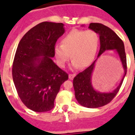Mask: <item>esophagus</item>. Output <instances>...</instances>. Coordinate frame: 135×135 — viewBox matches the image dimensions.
Masks as SVG:
<instances>
[{
    "label": "esophagus",
    "mask_w": 135,
    "mask_h": 135,
    "mask_svg": "<svg viewBox=\"0 0 135 135\" xmlns=\"http://www.w3.org/2000/svg\"><path fill=\"white\" fill-rule=\"evenodd\" d=\"M75 76H76V74H69V78L70 80H73Z\"/></svg>",
    "instance_id": "obj_1"
}]
</instances>
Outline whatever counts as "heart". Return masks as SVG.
<instances>
[{
  "instance_id": "b5f03b06",
  "label": "heart",
  "mask_w": 135,
  "mask_h": 135,
  "mask_svg": "<svg viewBox=\"0 0 135 135\" xmlns=\"http://www.w3.org/2000/svg\"><path fill=\"white\" fill-rule=\"evenodd\" d=\"M99 44V38L94 31H71L62 38L61 45L54 48L57 64L61 67L64 66L71 55L72 67H86L94 60Z\"/></svg>"
}]
</instances>
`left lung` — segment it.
I'll return each mask as SVG.
<instances>
[{
  "label": "left lung",
  "instance_id": "8db88e82",
  "mask_svg": "<svg viewBox=\"0 0 135 135\" xmlns=\"http://www.w3.org/2000/svg\"><path fill=\"white\" fill-rule=\"evenodd\" d=\"M89 28L99 35L100 48L94 62L74 78L75 97L81 106L94 109L109 104L119 91L127 73V61L124 43L113 30L99 23H91ZM107 50H114L117 53L124 68V75L119 86L111 93H102L94 90L91 84V75L95 63L102 53Z\"/></svg>",
  "mask_w": 135,
  "mask_h": 135
}]
</instances>
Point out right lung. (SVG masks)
Returning <instances> with one entry per match:
<instances>
[{
	"label": "right lung",
	"mask_w": 135,
	"mask_h": 135,
	"mask_svg": "<svg viewBox=\"0 0 135 135\" xmlns=\"http://www.w3.org/2000/svg\"><path fill=\"white\" fill-rule=\"evenodd\" d=\"M62 23L44 22L31 28L18 44L12 78L18 95L36 112L50 111L69 76L52 61L55 43L65 32Z\"/></svg>",
	"instance_id": "1"
}]
</instances>
